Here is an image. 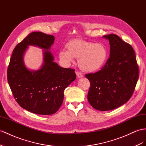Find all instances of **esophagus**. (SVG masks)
I'll return each mask as SVG.
<instances>
[{"label":"esophagus","instance_id":"esophagus-1","mask_svg":"<svg viewBox=\"0 0 146 146\" xmlns=\"http://www.w3.org/2000/svg\"><path fill=\"white\" fill-rule=\"evenodd\" d=\"M76 76H77V77H78V78H82V77L83 76V74H82L81 73L78 72H76Z\"/></svg>","mask_w":146,"mask_h":146}]
</instances>
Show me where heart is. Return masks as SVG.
Here are the masks:
<instances>
[{
	"instance_id": "b5f03b06",
	"label": "heart",
	"mask_w": 146,
	"mask_h": 146,
	"mask_svg": "<svg viewBox=\"0 0 146 146\" xmlns=\"http://www.w3.org/2000/svg\"><path fill=\"white\" fill-rule=\"evenodd\" d=\"M66 49L59 52L58 57L68 65L74 58H78L80 68L86 72L92 73L101 69L109 57V51L103 43H95L82 39H73L65 45Z\"/></svg>"
}]
</instances>
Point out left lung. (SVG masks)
<instances>
[{
    "label": "left lung",
    "instance_id": "obj_1",
    "mask_svg": "<svg viewBox=\"0 0 146 146\" xmlns=\"http://www.w3.org/2000/svg\"><path fill=\"white\" fill-rule=\"evenodd\" d=\"M102 37L109 42L110 57L101 70L86 77L91 83L88 94L89 104L96 110L108 111L128 101L139 78V69L131 45L116 35Z\"/></svg>",
    "mask_w": 146,
    "mask_h": 146
}]
</instances>
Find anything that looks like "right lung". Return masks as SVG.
<instances>
[{
	"label": "right lung",
	"mask_w": 146,
	"mask_h": 146,
	"mask_svg": "<svg viewBox=\"0 0 146 146\" xmlns=\"http://www.w3.org/2000/svg\"><path fill=\"white\" fill-rule=\"evenodd\" d=\"M54 36L33 32L15 47L7 70V80L15 99L29 111L38 115H52L60 107L64 90L76 80L74 69L63 68L54 62L50 51ZM29 45L43 49V63L37 70L28 69L24 55Z\"/></svg>",
	"instance_id": "1"
}]
</instances>
